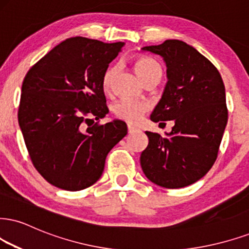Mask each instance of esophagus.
I'll return each instance as SVG.
<instances>
[{"label":"esophagus","mask_w":249,"mask_h":249,"mask_svg":"<svg viewBox=\"0 0 249 249\" xmlns=\"http://www.w3.org/2000/svg\"><path fill=\"white\" fill-rule=\"evenodd\" d=\"M135 130H137V128L135 127V125H131V124H128V131L129 133H134Z\"/></svg>","instance_id":"obj_1"}]
</instances>
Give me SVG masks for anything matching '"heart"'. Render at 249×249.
I'll list each match as a JSON object with an SVG mask.
<instances>
[{"mask_svg":"<svg viewBox=\"0 0 249 249\" xmlns=\"http://www.w3.org/2000/svg\"><path fill=\"white\" fill-rule=\"evenodd\" d=\"M134 69L137 76L142 79V82L146 81L153 75L161 76L160 66L148 56H136L134 59ZM116 75V67H109L103 76V89L105 92H109L112 89L113 79ZM149 109V105L144 101L133 100V99H121L113 107V112L116 118L128 124H139L143 114Z\"/></svg>","mask_w":249,"mask_h":249,"instance_id":"heart-1","label":"heart"}]
</instances>
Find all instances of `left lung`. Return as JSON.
I'll use <instances>...</instances> for the list:
<instances>
[{"label": "left lung", "instance_id": "8db88e82", "mask_svg": "<svg viewBox=\"0 0 249 249\" xmlns=\"http://www.w3.org/2000/svg\"><path fill=\"white\" fill-rule=\"evenodd\" d=\"M143 51L158 54L167 67V84L150 119L173 120L162 137L145 131L141 166L150 181L164 188H182L203 178L218 156L228 124L225 87L216 67L181 40H166Z\"/></svg>", "mask_w": 249, "mask_h": 249}]
</instances>
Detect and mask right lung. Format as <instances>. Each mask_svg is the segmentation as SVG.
<instances>
[{"instance_id":"1","label":"right lung","mask_w":249,"mask_h":249,"mask_svg":"<svg viewBox=\"0 0 249 249\" xmlns=\"http://www.w3.org/2000/svg\"><path fill=\"white\" fill-rule=\"evenodd\" d=\"M124 46L69 38L31 67L24 78L20 130L36 170L57 188L76 192L97 182L108 152L127 135L121 120L99 124L108 113L103 76ZM93 118L96 124L89 125Z\"/></svg>"}]
</instances>
